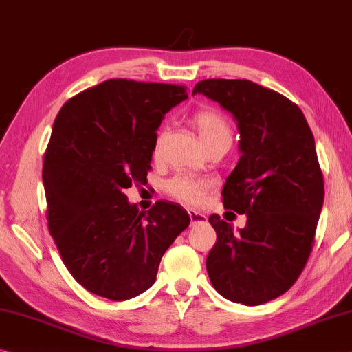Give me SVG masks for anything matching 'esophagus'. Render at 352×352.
Returning a JSON list of instances; mask_svg holds the SVG:
<instances>
[{"instance_id": "esophagus-1", "label": "esophagus", "mask_w": 352, "mask_h": 352, "mask_svg": "<svg viewBox=\"0 0 352 352\" xmlns=\"http://www.w3.org/2000/svg\"><path fill=\"white\" fill-rule=\"evenodd\" d=\"M189 219H191V224L196 226V224H205L206 222V216L199 213V211H194V210H189Z\"/></svg>"}]
</instances>
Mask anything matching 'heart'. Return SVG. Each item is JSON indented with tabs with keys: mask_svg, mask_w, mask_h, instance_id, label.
<instances>
[{
	"mask_svg": "<svg viewBox=\"0 0 352 352\" xmlns=\"http://www.w3.org/2000/svg\"><path fill=\"white\" fill-rule=\"evenodd\" d=\"M191 124L197 130L199 138L202 139L204 146L214 141H221V139L232 141L230 126H228L224 117L217 113V111L200 109L197 113L192 114ZM158 148H160V139L155 144V153L158 152ZM211 183L208 180L180 175L167 182L166 191L169 196L180 200L183 204L200 205L204 204Z\"/></svg>",
	"mask_w": 352,
	"mask_h": 352,
	"instance_id": "b5f03b06",
	"label": "heart"
}]
</instances>
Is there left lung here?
Here are the masks:
<instances>
[{
    "mask_svg": "<svg viewBox=\"0 0 352 352\" xmlns=\"http://www.w3.org/2000/svg\"><path fill=\"white\" fill-rule=\"evenodd\" d=\"M192 94L235 117L241 158L227 177L222 204L248 216L238 232L210 216L217 239L206 271L226 299L265 304L293 287L314 248L324 202L314 135L298 104L256 82L204 80Z\"/></svg>",
    "mask_w": 352,
    "mask_h": 352,
    "instance_id": "left-lung-1",
    "label": "left lung"
}]
</instances>
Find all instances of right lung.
I'll list each match as a JSON object with an SVG mask.
<instances>
[{"label": "right lung", "instance_id": "obj_1", "mask_svg": "<svg viewBox=\"0 0 352 352\" xmlns=\"http://www.w3.org/2000/svg\"><path fill=\"white\" fill-rule=\"evenodd\" d=\"M186 98L185 86L119 78L72 97L56 117L42 169L48 230L87 292L111 300L146 292L191 222L182 205L139 211L124 192L147 182L156 130Z\"/></svg>", "mask_w": 352, "mask_h": 352}]
</instances>
